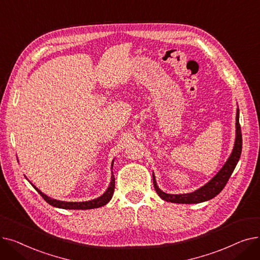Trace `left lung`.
<instances>
[{
    "mask_svg": "<svg viewBox=\"0 0 260 260\" xmlns=\"http://www.w3.org/2000/svg\"><path fill=\"white\" fill-rule=\"evenodd\" d=\"M241 149H242V135H241V128L239 124V111L237 109V115H236V140L234 149L232 152L230 158L225 162L223 168L219 171L214 178L203 185L199 189L195 190L193 193L189 194H179V195H173V194H167L158 187L155 177L153 176V182L154 187L156 189L157 194L168 202H174V203H199L210 200L214 197H216L219 194L225 184L228 183L230 177L235 170L237 163L239 161L240 155H241Z\"/></svg>",
    "mask_w": 260,
    "mask_h": 260,
    "instance_id": "obj_1",
    "label": "left lung"
}]
</instances>
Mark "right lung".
I'll list each match as a JSON object with an SVG mask.
<instances>
[{"instance_id":"1","label":"right lung","mask_w":260,"mask_h":260,"mask_svg":"<svg viewBox=\"0 0 260 260\" xmlns=\"http://www.w3.org/2000/svg\"><path fill=\"white\" fill-rule=\"evenodd\" d=\"M113 167V165H112ZM38 193L43 197V199L49 203L50 206L56 207V208H60V209H68V210H89V209H97L100 207L105 206L107 202H109V200L112 199L114 190H115V176H112V181L111 184H109V187L107 188L106 192L99 198L93 199V200H89V201H85V202H65V201H59L56 199H51L49 197H47L46 195H44L40 189H38L36 186H34Z\"/></svg>"}]
</instances>
